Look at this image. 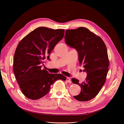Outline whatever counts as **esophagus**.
I'll use <instances>...</instances> for the list:
<instances>
[{
	"mask_svg": "<svg viewBox=\"0 0 124 124\" xmlns=\"http://www.w3.org/2000/svg\"><path fill=\"white\" fill-rule=\"evenodd\" d=\"M66 81L68 82V83H71V78H69V77H67V79H66Z\"/></svg>",
	"mask_w": 124,
	"mask_h": 124,
	"instance_id": "obj_1",
	"label": "esophagus"
}]
</instances>
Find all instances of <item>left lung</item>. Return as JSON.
Returning a JSON list of instances; mask_svg holds the SVG:
<instances>
[{
	"label": "left lung",
	"instance_id": "8db88e82",
	"mask_svg": "<svg viewBox=\"0 0 124 124\" xmlns=\"http://www.w3.org/2000/svg\"><path fill=\"white\" fill-rule=\"evenodd\" d=\"M65 39L68 46L78 52L80 65L87 73L86 80L81 83L76 78L71 80L81 88L79 94L73 97L80 101L91 100L102 88L108 72L109 61L106 44L99 37L85 27L66 30Z\"/></svg>",
	"mask_w": 124,
	"mask_h": 124
}]
</instances>
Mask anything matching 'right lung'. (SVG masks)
Segmentation results:
<instances>
[{"label":"right lung","instance_id":"obj_1","mask_svg":"<svg viewBox=\"0 0 124 124\" xmlns=\"http://www.w3.org/2000/svg\"><path fill=\"white\" fill-rule=\"evenodd\" d=\"M63 29L40 27L25 37L15 52L13 71L23 94L28 98L37 100L49 92L51 85L58 80H66L62 74L49 73L42 70L46 58L63 37Z\"/></svg>","mask_w":124,"mask_h":124}]
</instances>
